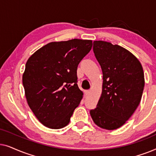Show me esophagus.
<instances>
[{
  "label": "esophagus",
  "instance_id": "esophagus-1",
  "mask_svg": "<svg viewBox=\"0 0 156 156\" xmlns=\"http://www.w3.org/2000/svg\"><path fill=\"white\" fill-rule=\"evenodd\" d=\"M84 93H85V94H86V95H88V94H89V93H90V91L86 90V91H84Z\"/></svg>",
  "mask_w": 156,
  "mask_h": 156
}]
</instances>
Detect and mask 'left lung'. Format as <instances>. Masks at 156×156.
Masks as SVG:
<instances>
[{
    "label": "left lung",
    "instance_id": "1",
    "mask_svg": "<svg viewBox=\"0 0 156 156\" xmlns=\"http://www.w3.org/2000/svg\"><path fill=\"white\" fill-rule=\"evenodd\" d=\"M93 51L101 66L103 84L97 107L90 115L101 129H119L139 105L145 84L144 69L136 56L118 44L94 41Z\"/></svg>",
    "mask_w": 156,
    "mask_h": 156
}]
</instances>
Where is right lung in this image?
Wrapping results in <instances>:
<instances>
[{
  "mask_svg": "<svg viewBox=\"0 0 156 156\" xmlns=\"http://www.w3.org/2000/svg\"><path fill=\"white\" fill-rule=\"evenodd\" d=\"M91 48L90 40L52 42L27 59L23 74L25 95L44 126L59 129L69 123L83 97L76 84L77 66Z\"/></svg>",
  "mask_w": 156,
  "mask_h": 156,
  "instance_id": "obj_1",
  "label": "right lung"
}]
</instances>
